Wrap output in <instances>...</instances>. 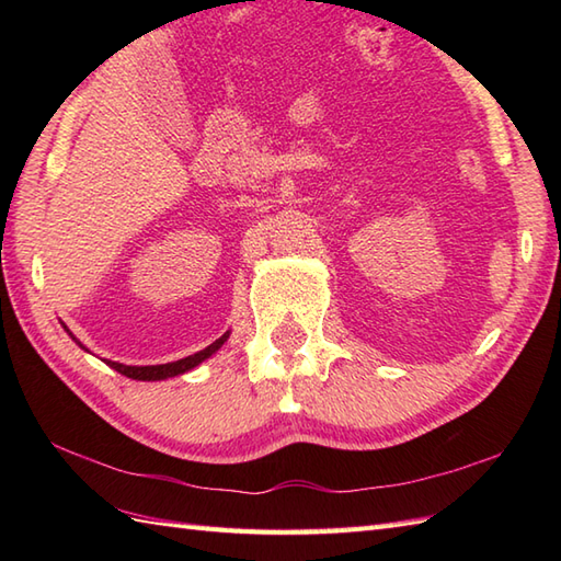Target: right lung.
<instances>
[{
    "mask_svg": "<svg viewBox=\"0 0 561 561\" xmlns=\"http://www.w3.org/2000/svg\"><path fill=\"white\" fill-rule=\"evenodd\" d=\"M62 328L67 330V325H62ZM67 332H69V330H67ZM69 335H71V332H69ZM229 335H231V332H224V335H221L217 342H211L209 347L199 350L197 354H190V356H185V359L169 362V364H157V366H127V364L111 362V359H103V362L108 364L111 368H115L117 374H123V376H127V378H135V380H165V378L183 376V374H187V371H193L195 366H199L202 362L209 359L211 354H217V352L221 350V344H224L226 340H229ZM71 340H75L81 350H87L75 335H71ZM87 352H89V350H87Z\"/></svg>",
    "mask_w": 561,
    "mask_h": 561,
    "instance_id": "right-lung-1",
    "label": "right lung"
}]
</instances>
